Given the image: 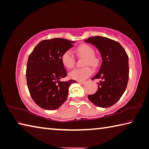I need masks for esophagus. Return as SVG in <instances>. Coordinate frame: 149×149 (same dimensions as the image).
<instances>
[{"label":"esophagus","mask_w":149,"mask_h":149,"mask_svg":"<svg viewBox=\"0 0 149 149\" xmlns=\"http://www.w3.org/2000/svg\"><path fill=\"white\" fill-rule=\"evenodd\" d=\"M77 82L79 83H80V84H84V83H85V81H78Z\"/></svg>","instance_id":"esophagus-1"}]
</instances>
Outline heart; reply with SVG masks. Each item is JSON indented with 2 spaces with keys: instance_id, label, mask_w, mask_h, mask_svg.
Returning <instances> with one entry per match:
<instances>
[{
  "instance_id": "heart-1",
  "label": "heart",
  "mask_w": 149,
  "mask_h": 149,
  "mask_svg": "<svg viewBox=\"0 0 149 149\" xmlns=\"http://www.w3.org/2000/svg\"><path fill=\"white\" fill-rule=\"evenodd\" d=\"M76 52L79 55L86 57L84 64L95 66L97 64V58L94 56L93 48L87 44H83L76 49ZM75 56L70 50H67L61 56V62L63 65L68 69H71L74 66ZM93 73V70L90 67L86 66L81 68H76L69 73V77L72 79L83 81Z\"/></svg>"
}]
</instances>
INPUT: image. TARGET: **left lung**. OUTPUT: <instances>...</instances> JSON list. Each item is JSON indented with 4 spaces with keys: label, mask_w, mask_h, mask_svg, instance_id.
I'll return each mask as SVG.
<instances>
[{
    "label": "left lung",
    "mask_w": 149,
    "mask_h": 149,
    "mask_svg": "<svg viewBox=\"0 0 149 149\" xmlns=\"http://www.w3.org/2000/svg\"><path fill=\"white\" fill-rule=\"evenodd\" d=\"M98 48L102 63L98 72L92 78L100 81L96 93L88 95L93 104L98 107H109L118 101L125 91L129 77L128 56L119 43L100 36L85 40Z\"/></svg>",
    "instance_id": "1"
}]
</instances>
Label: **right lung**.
<instances>
[{
    "instance_id": "right-lung-1",
    "label": "right lung",
    "mask_w": 149,
    "mask_h": 149,
    "mask_svg": "<svg viewBox=\"0 0 149 149\" xmlns=\"http://www.w3.org/2000/svg\"><path fill=\"white\" fill-rule=\"evenodd\" d=\"M75 42L58 38L44 40L30 54L26 71L27 86L32 100L42 109L54 110L61 106L68 98L70 85L76 83L72 79L61 81L67 75L61 56Z\"/></svg>"
}]
</instances>
